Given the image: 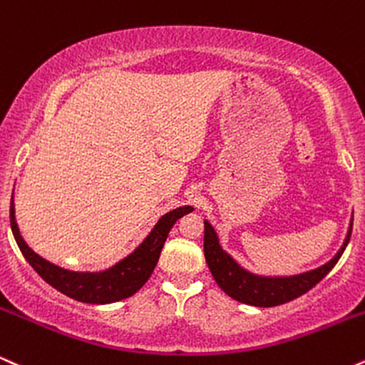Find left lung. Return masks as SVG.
I'll use <instances>...</instances> for the list:
<instances>
[{"label": "left lung", "instance_id": "left-lung-1", "mask_svg": "<svg viewBox=\"0 0 365 365\" xmlns=\"http://www.w3.org/2000/svg\"><path fill=\"white\" fill-rule=\"evenodd\" d=\"M350 234H352V224H350L344 246L340 247V251L331 261L312 269V272L294 277H259L246 272L222 250L220 244H218L217 232L208 222H205L203 251L210 272H212L218 287L227 295L242 304H250V306L273 307L301 297L302 294L309 292L316 284H319L338 263L340 256L344 255L346 244L350 241Z\"/></svg>", "mask_w": 365, "mask_h": 365}]
</instances>
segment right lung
Returning a JSON list of instances; mask_svg holds the SVG:
<instances>
[{"mask_svg":"<svg viewBox=\"0 0 365 365\" xmlns=\"http://www.w3.org/2000/svg\"><path fill=\"white\" fill-rule=\"evenodd\" d=\"M190 212H192L191 207H181L165 213L157 222V225L153 227L148 237L136 247L135 252H131L128 258L119 261L110 269H106V272L101 273L68 272V269L56 267V264L36 255L25 244L19 232V227H16L15 222L13 198L10 203V225L13 237L19 244L21 255L29 261L30 267L36 269L42 280L78 302L110 304L131 297L133 294L138 292L141 287L145 285V282L152 275L158 258H160V251L164 247L167 235H169L175 220Z\"/></svg>","mask_w":365,"mask_h":365,"instance_id":"right-lung-1","label":"right lung"}]
</instances>
